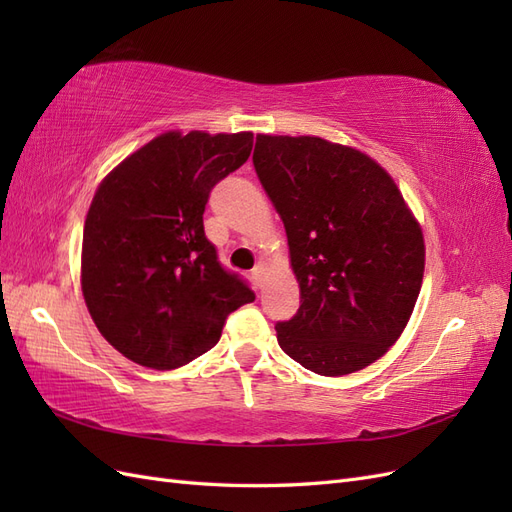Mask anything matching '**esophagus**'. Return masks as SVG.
Here are the masks:
<instances>
[{
    "mask_svg": "<svg viewBox=\"0 0 512 512\" xmlns=\"http://www.w3.org/2000/svg\"><path fill=\"white\" fill-rule=\"evenodd\" d=\"M262 277H265V265H256L252 271V280L256 282V286L262 284Z\"/></svg>",
    "mask_w": 512,
    "mask_h": 512,
    "instance_id": "1",
    "label": "esophagus"
}]
</instances>
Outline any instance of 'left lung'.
<instances>
[{
  "mask_svg": "<svg viewBox=\"0 0 512 512\" xmlns=\"http://www.w3.org/2000/svg\"><path fill=\"white\" fill-rule=\"evenodd\" d=\"M256 175L286 228L299 312L277 342L305 369L346 376L406 329L425 241L391 175L365 153L318 136H256Z\"/></svg>",
  "mask_w": 512,
  "mask_h": 512,
  "instance_id": "obj_1",
  "label": "left lung"
}]
</instances>
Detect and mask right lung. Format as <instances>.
Returning a JSON list of instances; mask_svg holds the SVG:
<instances>
[{
    "mask_svg": "<svg viewBox=\"0 0 512 512\" xmlns=\"http://www.w3.org/2000/svg\"><path fill=\"white\" fill-rule=\"evenodd\" d=\"M254 134L164 132L104 177L87 211L81 286L98 331L130 361L177 369L220 342L254 290L205 237L213 185L247 162Z\"/></svg>",
    "mask_w": 512,
    "mask_h": 512,
    "instance_id": "add662e5",
    "label": "right lung"
}]
</instances>
